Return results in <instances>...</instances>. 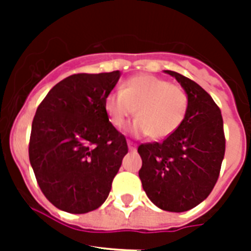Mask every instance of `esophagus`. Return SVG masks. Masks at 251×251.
<instances>
[{
  "label": "esophagus",
  "mask_w": 251,
  "mask_h": 251,
  "mask_svg": "<svg viewBox=\"0 0 251 251\" xmlns=\"http://www.w3.org/2000/svg\"><path fill=\"white\" fill-rule=\"evenodd\" d=\"M127 146H129L130 151H135V145H134L133 142H127Z\"/></svg>",
  "instance_id": "obj_1"
}]
</instances>
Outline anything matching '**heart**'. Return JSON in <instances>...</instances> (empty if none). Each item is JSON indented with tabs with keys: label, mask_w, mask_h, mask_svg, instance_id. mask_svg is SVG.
Returning a JSON list of instances; mask_svg holds the SVG:
<instances>
[{
	"label": "heart",
	"mask_w": 251,
	"mask_h": 251,
	"mask_svg": "<svg viewBox=\"0 0 251 251\" xmlns=\"http://www.w3.org/2000/svg\"><path fill=\"white\" fill-rule=\"evenodd\" d=\"M110 124L121 129L137 112L129 131L137 137L164 139L182 125L187 112V96L178 84L150 74H139L124 82L121 90L104 100Z\"/></svg>",
	"instance_id": "obj_1"
}]
</instances>
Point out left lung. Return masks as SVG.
I'll return each instance as SVG.
<instances>
[{
    "mask_svg": "<svg viewBox=\"0 0 251 251\" xmlns=\"http://www.w3.org/2000/svg\"><path fill=\"white\" fill-rule=\"evenodd\" d=\"M187 96L182 125L161 143L138 147L139 178L150 201L169 212L191 210L210 195L218 181L226 138L219 106L194 80L164 70Z\"/></svg>",
    "mask_w": 251,
    "mask_h": 251,
    "instance_id": "8db88e82",
    "label": "left lung"
}]
</instances>
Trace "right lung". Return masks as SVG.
<instances>
[{
	"label": "right lung",
	"mask_w": 251,
	"mask_h": 251,
	"mask_svg": "<svg viewBox=\"0 0 251 251\" xmlns=\"http://www.w3.org/2000/svg\"><path fill=\"white\" fill-rule=\"evenodd\" d=\"M121 73L74 74L49 91L37 106L29 138V163L49 202L86 214L105 202L127 153L125 137L109 122L104 100Z\"/></svg>",
	"instance_id": "add662e5"
}]
</instances>
